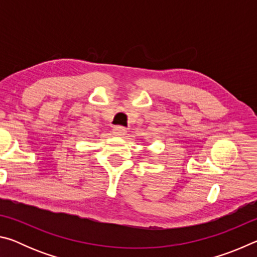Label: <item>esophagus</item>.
I'll list each match as a JSON object with an SVG mask.
<instances>
[{"label": "esophagus", "mask_w": 257, "mask_h": 257, "mask_svg": "<svg viewBox=\"0 0 257 257\" xmlns=\"http://www.w3.org/2000/svg\"><path fill=\"white\" fill-rule=\"evenodd\" d=\"M112 133L114 136H118V137H123L125 134H127V130L122 127H114L112 129Z\"/></svg>", "instance_id": "34e87169"}]
</instances>
